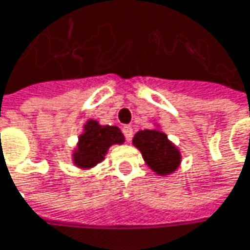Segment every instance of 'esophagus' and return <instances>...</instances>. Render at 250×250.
<instances>
[{
  "instance_id": "obj_1",
  "label": "esophagus",
  "mask_w": 250,
  "mask_h": 250,
  "mask_svg": "<svg viewBox=\"0 0 250 250\" xmlns=\"http://www.w3.org/2000/svg\"><path fill=\"white\" fill-rule=\"evenodd\" d=\"M123 134L125 137V141H131L133 137V127L131 125H125L123 127Z\"/></svg>"
}]
</instances>
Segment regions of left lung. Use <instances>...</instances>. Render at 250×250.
<instances>
[{
    "instance_id": "1",
    "label": "left lung",
    "mask_w": 250,
    "mask_h": 250,
    "mask_svg": "<svg viewBox=\"0 0 250 250\" xmlns=\"http://www.w3.org/2000/svg\"><path fill=\"white\" fill-rule=\"evenodd\" d=\"M133 146L141 152L148 168L159 176H168L179 168L182 154L162 128L155 125V128L140 130L133 137Z\"/></svg>"
}]
</instances>
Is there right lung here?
I'll list each match as a JSON object with an SVG mask.
<instances>
[{
	"label": "right lung",
	"instance_id": "1",
	"mask_svg": "<svg viewBox=\"0 0 250 250\" xmlns=\"http://www.w3.org/2000/svg\"><path fill=\"white\" fill-rule=\"evenodd\" d=\"M123 143L125 136L117 125H102L98 120L89 119L82 127L77 146L72 151V164L88 170L104 161L110 146Z\"/></svg>",
	"mask_w": 250,
	"mask_h": 250
}]
</instances>
